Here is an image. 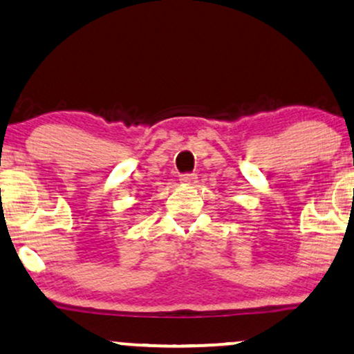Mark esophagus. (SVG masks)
I'll return each mask as SVG.
<instances>
[{"label":"esophagus","mask_w":354,"mask_h":354,"mask_svg":"<svg viewBox=\"0 0 354 354\" xmlns=\"http://www.w3.org/2000/svg\"><path fill=\"white\" fill-rule=\"evenodd\" d=\"M180 181H181V183H185V185H194V183L198 181V174H194V173H186V174H181Z\"/></svg>","instance_id":"esophagus-1"}]
</instances>
